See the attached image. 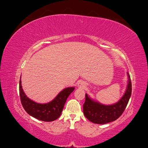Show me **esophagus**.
I'll return each instance as SVG.
<instances>
[{
  "label": "esophagus",
  "mask_w": 148,
  "mask_h": 148,
  "mask_svg": "<svg viewBox=\"0 0 148 148\" xmlns=\"http://www.w3.org/2000/svg\"><path fill=\"white\" fill-rule=\"evenodd\" d=\"M77 86H78V87H79V88H84L86 86V84H85V83L84 82V81H79V83H78Z\"/></svg>",
  "instance_id": "1"
}]
</instances>
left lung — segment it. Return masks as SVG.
<instances>
[{"label":"left lung","mask_w":148,"mask_h":148,"mask_svg":"<svg viewBox=\"0 0 148 148\" xmlns=\"http://www.w3.org/2000/svg\"><path fill=\"white\" fill-rule=\"evenodd\" d=\"M128 82L126 92L117 103L112 105H103L92 100L85 94V102L83 104V113L91 122L96 124H106L115 121L124 112L129 101L132 93V83L127 72Z\"/></svg>","instance_id":"left-lung-1"}]
</instances>
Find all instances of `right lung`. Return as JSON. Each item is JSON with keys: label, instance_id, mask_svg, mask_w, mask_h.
I'll use <instances>...</instances> for the list:
<instances>
[{"label": "right lung", "instance_id": "right-lung-1", "mask_svg": "<svg viewBox=\"0 0 148 148\" xmlns=\"http://www.w3.org/2000/svg\"><path fill=\"white\" fill-rule=\"evenodd\" d=\"M19 90L22 106L28 114L40 121H53L61 115L66 100L74 91V87L64 89L52 101L46 103H36L28 98L22 89L21 77Z\"/></svg>", "mask_w": 148, "mask_h": 148}]
</instances>
